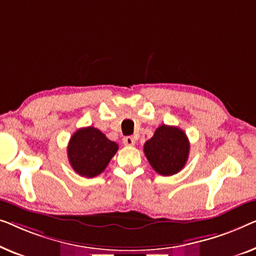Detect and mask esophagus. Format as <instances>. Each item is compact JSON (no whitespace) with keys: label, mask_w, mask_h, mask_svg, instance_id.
I'll return each mask as SVG.
<instances>
[{"label":"esophagus","mask_w":256,"mask_h":256,"mask_svg":"<svg viewBox=\"0 0 256 256\" xmlns=\"http://www.w3.org/2000/svg\"><path fill=\"white\" fill-rule=\"evenodd\" d=\"M123 142L125 146H133L136 144V139L133 136H125L123 139Z\"/></svg>","instance_id":"obj_1"}]
</instances>
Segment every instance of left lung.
Masks as SVG:
<instances>
[{
	"instance_id": "left-lung-1",
	"label": "left lung",
	"mask_w": 256,
	"mask_h": 256,
	"mask_svg": "<svg viewBox=\"0 0 256 256\" xmlns=\"http://www.w3.org/2000/svg\"><path fill=\"white\" fill-rule=\"evenodd\" d=\"M189 139L181 128L161 125L144 145V153L158 174L170 176L184 167L189 156Z\"/></svg>"
}]
</instances>
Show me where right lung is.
Returning <instances> with one entry per match:
<instances>
[{
  "instance_id": "1",
  "label": "right lung",
  "mask_w": 256,
  "mask_h": 256,
  "mask_svg": "<svg viewBox=\"0 0 256 256\" xmlns=\"http://www.w3.org/2000/svg\"><path fill=\"white\" fill-rule=\"evenodd\" d=\"M118 150V145L111 142L92 126L78 130L68 142L67 153L72 168L84 178L100 175Z\"/></svg>"
}]
</instances>
